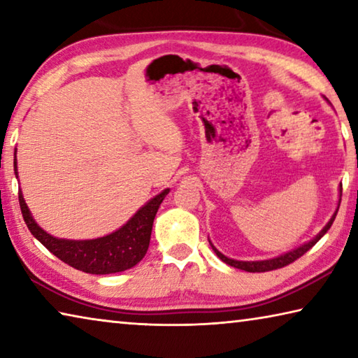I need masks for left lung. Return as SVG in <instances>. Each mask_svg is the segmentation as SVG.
Masks as SVG:
<instances>
[{
    "label": "left lung",
    "instance_id": "1",
    "mask_svg": "<svg viewBox=\"0 0 358 358\" xmlns=\"http://www.w3.org/2000/svg\"><path fill=\"white\" fill-rule=\"evenodd\" d=\"M339 187H341V186H339ZM339 202H341V199H339ZM338 208H339V207H338ZM338 208H336V211H335V215H333V216L330 217V221L327 222V226H325L322 230H320V232H319V234L316 235V237H314L311 241H308V243L301 245V246H299V248H295V250L289 251V252H286V254H282V256L273 257V259L254 260V262H245V260H234V259L226 257V256H224V254H221L220 251H217L216 248H215L213 245H211V241H210V245H211V248H213V251L216 252V256L220 257V259L222 260V262H226V264L230 265V266H235V268L250 271V273H262V271H271V270H276V268H282V266L292 264L294 260L301 257L303 254H305L306 251H310L311 248H313L314 245H316L320 238L324 237V235L327 234V230H329V229L331 227L333 221H335L336 213H338Z\"/></svg>",
    "mask_w": 358,
    "mask_h": 358
}]
</instances>
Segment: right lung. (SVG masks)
Returning <instances> with one entry per match:
<instances>
[{
  "mask_svg": "<svg viewBox=\"0 0 358 358\" xmlns=\"http://www.w3.org/2000/svg\"><path fill=\"white\" fill-rule=\"evenodd\" d=\"M14 171L17 177L19 175V172H17V159L14 161ZM167 194L169 189L157 194L150 202L145 203L123 227L106 235V237L94 240H64L52 237L33 220L20 189L19 202L23 220H25L29 232L48 251L55 254L59 260H63L64 264L74 266L77 270L85 271V273L110 275L132 268L147 254L155 216Z\"/></svg>",
  "mask_w": 358,
  "mask_h": 358,
  "instance_id": "1",
  "label": "right lung"
}]
</instances>
